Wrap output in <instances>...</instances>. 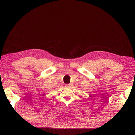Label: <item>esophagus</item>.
Returning <instances> with one entry per match:
<instances>
[{
  "instance_id": "34e87169",
  "label": "esophagus",
  "mask_w": 135,
  "mask_h": 135,
  "mask_svg": "<svg viewBox=\"0 0 135 135\" xmlns=\"http://www.w3.org/2000/svg\"><path fill=\"white\" fill-rule=\"evenodd\" d=\"M66 87H69V86H70V84H68V85H66Z\"/></svg>"
}]
</instances>
